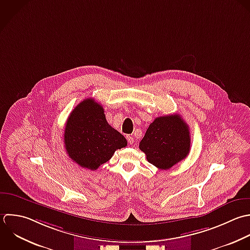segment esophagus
I'll use <instances>...</instances> for the list:
<instances>
[{
  "instance_id": "esophagus-1",
  "label": "esophagus",
  "mask_w": 250,
  "mask_h": 250,
  "mask_svg": "<svg viewBox=\"0 0 250 250\" xmlns=\"http://www.w3.org/2000/svg\"><path fill=\"white\" fill-rule=\"evenodd\" d=\"M126 139H127V142H128L130 145H132V144H133V142H134V138H133L132 136L127 135V136H126Z\"/></svg>"
}]
</instances>
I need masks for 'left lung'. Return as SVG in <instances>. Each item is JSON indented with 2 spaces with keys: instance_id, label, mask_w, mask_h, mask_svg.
I'll return each mask as SVG.
<instances>
[{
  "instance_id": "1",
  "label": "left lung",
  "mask_w": 250,
  "mask_h": 250,
  "mask_svg": "<svg viewBox=\"0 0 250 250\" xmlns=\"http://www.w3.org/2000/svg\"><path fill=\"white\" fill-rule=\"evenodd\" d=\"M190 147L189 126L178 114L156 118L139 143L147 161L162 170L184 160Z\"/></svg>"
}]
</instances>
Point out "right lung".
I'll return each mask as SVG.
<instances>
[{
    "instance_id": "obj_1",
    "label": "right lung",
    "mask_w": 250,
    "mask_h": 250,
    "mask_svg": "<svg viewBox=\"0 0 250 250\" xmlns=\"http://www.w3.org/2000/svg\"><path fill=\"white\" fill-rule=\"evenodd\" d=\"M64 144L73 162L95 170L108 162L116 150L125 147L127 141L107 123L103 107L94 99L86 98L68 117Z\"/></svg>"
}]
</instances>
